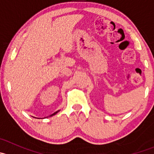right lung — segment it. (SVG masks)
<instances>
[{
	"label": "right lung",
	"instance_id": "1",
	"mask_svg": "<svg viewBox=\"0 0 154 154\" xmlns=\"http://www.w3.org/2000/svg\"><path fill=\"white\" fill-rule=\"evenodd\" d=\"M59 112V111H57V112H54V114H52V115H51V116H54V115H55V114H57V112Z\"/></svg>",
	"mask_w": 154,
	"mask_h": 154
}]
</instances>
